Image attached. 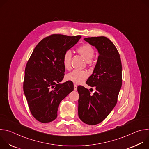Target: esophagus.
I'll return each mask as SVG.
<instances>
[{
    "mask_svg": "<svg viewBox=\"0 0 149 149\" xmlns=\"http://www.w3.org/2000/svg\"><path fill=\"white\" fill-rule=\"evenodd\" d=\"M74 90H75V91L77 90V86L76 84H74Z\"/></svg>",
    "mask_w": 149,
    "mask_h": 149,
    "instance_id": "esophagus-1",
    "label": "esophagus"
}]
</instances>
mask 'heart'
Listing matches in <instances>:
<instances>
[{"label":"heart","instance_id":"b5f03b06","mask_svg":"<svg viewBox=\"0 0 149 149\" xmlns=\"http://www.w3.org/2000/svg\"><path fill=\"white\" fill-rule=\"evenodd\" d=\"M77 51L88 61V62L91 61V59L93 58L95 53L93 47L91 45L87 43L78 47ZM71 58L72 54L70 51H67L63 54L62 62L63 67L67 70H69L71 68ZM89 74L86 71L74 70L67 75L66 78L68 81H71L75 83L80 84L86 80Z\"/></svg>","mask_w":149,"mask_h":149}]
</instances>
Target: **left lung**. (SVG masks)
Instances as JSON below:
<instances>
[{"label": "left lung", "instance_id": "left-lung-1", "mask_svg": "<svg viewBox=\"0 0 149 149\" xmlns=\"http://www.w3.org/2000/svg\"><path fill=\"white\" fill-rule=\"evenodd\" d=\"M84 40L97 49L99 56L93 73L86 82L96 91L91 95L84 87H77L78 116L84 123L95 125L107 117L117 104L122 84L121 62L116 46L107 37Z\"/></svg>", "mask_w": 149, "mask_h": 149}]
</instances>
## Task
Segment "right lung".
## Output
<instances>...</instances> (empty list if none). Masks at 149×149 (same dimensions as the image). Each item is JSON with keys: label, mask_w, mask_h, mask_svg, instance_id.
Wrapping results in <instances>:
<instances>
[{"label": "right lung", "mask_w": 149, "mask_h": 149, "mask_svg": "<svg viewBox=\"0 0 149 149\" xmlns=\"http://www.w3.org/2000/svg\"><path fill=\"white\" fill-rule=\"evenodd\" d=\"M81 38L50 35L39 42L27 62L24 91L32 115L39 122L54 120L60 102L74 90L71 81L59 84L65 72L62 59Z\"/></svg>", "instance_id": "add662e5"}]
</instances>
